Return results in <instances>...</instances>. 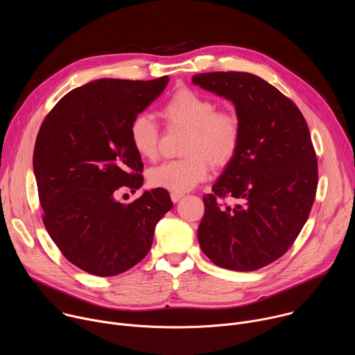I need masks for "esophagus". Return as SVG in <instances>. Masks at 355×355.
I'll return each mask as SVG.
<instances>
[{"label": "esophagus", "instance_id": "1", "mask_svg": "<svg viewBox=\"0 0 355 355\" xmlns=\"http://www.w3.org/2000/svg\"><path fill=\"white\" fill-rule=\"evenodd\" d=\"M170 196H171V200H173L174 203H177V202L184 196V195H182V193H177V192H171V195H170Z\"/></svg>", "mask_w": 355, "mask_h": 355}]
</instances>
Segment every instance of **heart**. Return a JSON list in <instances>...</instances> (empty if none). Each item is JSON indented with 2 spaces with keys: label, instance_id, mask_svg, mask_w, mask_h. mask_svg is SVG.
Wrapping results in <instances>:
<instances>
[{
  "label": "heart",
  "instance_id": "heart-1",
  "mask_svg": "<svg viewBox=\"0 0 355 355\" xmlns=\"http://www.w3.org/2000/svg\"><path fill=\"white\" fill-rule=\"evenodd\" d=\"M207 96L182 87L162 105L160 115L170 130H185L181 153L184 159L170 160L149 170L152 187L171 192H187L207 178L210 166L223 168L237 156L241 144V121L237 114L216 110ZM130 141L146 160L159 156L160 128L148 114H138L130 124Z\"/></svg>",
  "mask_w": 355,
  "mask_h": 355
}]
</instances>
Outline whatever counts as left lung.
I'll return each mask as SVG.
<instances>
[{
	"mask_svg": "<svg viewBox=\"0 0 355 355\" xmlns=\"http://www.w3.org/2000/svg\"><path fill=\"white\" fill-rule=\"evenodd\" d=\"M192 82L231 100L243 131L237 156L203 196L199 245L220 268L261 269L288 251L313 205L318 160L306 121L257 75L207 72ZM224 197L238 203L227 207L219 200Z\"/></svg>",
	"mask_w": 355,
	"mask_h": 355,
	"instance_id": "1",
	"label": "left lung"
}]
</instances>
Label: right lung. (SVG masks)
Wrapping results in <instances>:
<instances>
[{
	"label": "right lung",
	"mask_w": 355,
	"mask_h": 355,
	"mask_svg": "<svg viewBox=\"0 0 355 355\" xmlns=\"http://www.w3.org/2000/svg\"><path fill=\"white\" fill-rule=\"evenodd\" d=\"M167 83L168 76L89 82L67 93L40 127L33 170L43 223L61 254L90 275L115 276L141 262L173 207L162 188L128 205L115 199L121 188L144 184L130 124Z\"/></svg>",
	"instance_id": "right-lung-1"
}]
</instances>
